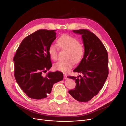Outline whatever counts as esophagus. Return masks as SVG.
Here are the masks:
<instances>
[{"instance_id":"esophagus-1","label":"esophagus","mask_w":126,"mask_h":126,"mask_svg":"<svg viewBox=\"0 0 126 126\" xmlns=\"http://www.w3.org/2000/svg\"><path fill=\"white\" fill-rule=\"evenodd\" d=\"M67 79V77L66 75H64V79Z\"/></svg>"}]
</instances>
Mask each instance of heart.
<instances>
[{"label": "heart", "mask_w": 126, "mask_h": 126, "mask_svg": "<svg viewBox=\"0 0 126 126\" xmlns=\"http://www.w3.org/2000/svg\"><path fill=\"white\" fill-rule=\"evenodd\" d=\"M59 48L62 50H67L66 59L60 60L54 65L55 69L62 72H67L74 66L75 63H79L83 59L85 49L82 44L79 43L78 40L68 35H63L57 41ZM50 58L56 61L58 57V50L55 44L50 45L48 49Z\"/></svg>", "instance_id": "1"}]
</instances>
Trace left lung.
<instances>
[{
	"label": "left lung",
	"instance_id": "8db88e82",
	"mask_svg": "<svg viewBox=\"0 0 126 126\" xmlns=\"http://www.w3.org/2000/svg\"><path fill=\"white\" fill-rule=\"evenodd\" d=\"M82 35L84 46V57L75 72L82 75L78 77L69 76L76 82L74 89L69 93L77 101L88 102L103 88L108 75V56L106 49L99 38L89 30H73Z\"/></svg>",
	"mask_w": 126,
	"mask_h": 126
}]
</instances>
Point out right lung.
<instances>
[{
	"label": "right lung",
	"instance_id": "right-lung-1",
	"mask_svg": "<svg viewBox=\"0 0 126 126\" xmlns=\"http://www.w3.org/2000/svg\"><path fill=\"white\" fill-rule=\"evenodd\" d=\"M55 31L39 30L25 37L14 57L15 80L30 98L46 97L53 85L63 79L58 71L42 75L52 66L48 49L56 38Z\"/></svg>",
	"mask_w": 126,
	"mask_h": 126
}]
</instances>
